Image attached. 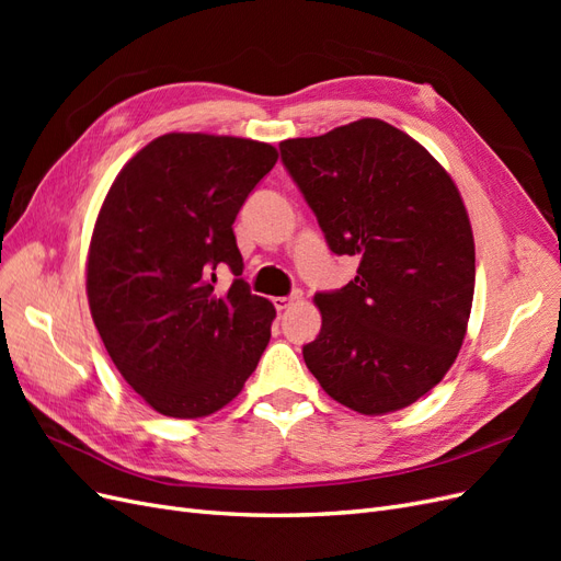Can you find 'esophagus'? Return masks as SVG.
<instances>
[{
    "label": "esophagus",
    "mask_w": 561,
    "mask_h": 561,
    "mask_svg": "<svg viewBox=\"0 0 561 561\" xmlns=\"http://www.w3.org/2000/svg\"><path fill=\"white\" fill-rule=\"evenodd\" d=\"M301 299V293H293L290 297H276L274 299V307L278 309V311H285V309H290L293 304H297Z\"/></svg>",
    "instance_id": "1"
}]
</instances>
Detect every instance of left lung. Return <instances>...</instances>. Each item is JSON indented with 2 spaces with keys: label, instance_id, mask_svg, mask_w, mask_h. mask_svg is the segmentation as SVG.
Returning a JSON list of instances; mask_svg holds the SVG:
<instances>
[{
  "label": "left lung",
  "instance_id": "1",
  "mask_svg": "<svg viewBox=\"0 0 561 561\" xmlns=\"http://www.w3.org/2000/svg\"><path fill=\"white\" fill-rule=\"evenodd\" d=\"M280 161L330 250L360 262L342 290L316 293L322 328L304 363L355 412L402 410L443 381L466 336L474 241L461 194L426 149L379 118L285 140Z\"/></svg>",
  "mask_w": 561,
  "mask_h": 561
}]
</instances>
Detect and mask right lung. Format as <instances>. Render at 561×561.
<instances>
[{"instance_id": "1", "label": "right lung", "mask_w": 561, "mask_h": 561, "mask_svg": "<svg viewBox=\"0 0 561 561\" xmlns=\"http://www.w3.org/2000/svg\"><path fill=\"white\" fill-rule=\"evenodd\" d=\"M266 142L168 133L116 175L89 248L87 293L100 339L135 393L163 416L198 419L241 393L271 339L274 304L243 274L233 219L276 165Z\"/></svg>"}]
</instances>
